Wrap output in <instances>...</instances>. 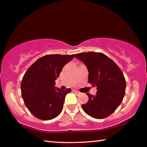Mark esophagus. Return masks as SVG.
I'll list each match as a JSON object with an SVG mask.
<instances>
[{
	"label": "esophagus",
	"mask_w": 147,
	"mask_h": 147,
	"mask_svg": "<svg viewBox=\"0 0 147 147\" xmlns=\"http://www.w3.org/2000/svg\"><path fill=\"white\" fill-rule=\"evenodd\" d=\"M74 92L75 93L76 95H80V91H77V90H74Z\"/></svg>",
	"instance_id": "obj_1"
}]
</instances>
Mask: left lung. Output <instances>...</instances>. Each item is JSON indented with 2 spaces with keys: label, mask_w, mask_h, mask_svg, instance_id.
I'll return each mask as SVG.
<instances>
[{
  "label": "left lung",
  "mask_w": 147,
  "mask_h": 147,
  "mask_svg": "<svg viewBox=\"0 0 147 147\" xmlns=\"http://www.w3.org/2000/svg\"><path fill=\"white\" fill-rule=\"evenodd\" d=\"M76 58L88 67L89 84L97 89L95 96L87 93L89 100L82 105L83 110L91 117H107L119 106L125 96L126 82L122 71L111 59L101 52L79 53Z\"/></svg>",
  "instance_id": "1"
}]
</instances>
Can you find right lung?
<instances>
[{
	"label": "right lung",
	"mask_w": 147,
	"mask_h": 147,
	"mask_svg": "<svg viewBox=\"0 0 147 147\" xmlns=\"http://www.w3.org/2000/svg\"><path fill=\"white\" fill-rule=\"evenodd\" d=\"M75 54L46 55L28 69L21 82V93L25 105L36 117L48 121L58 117L63 109L65 97L71 89L55 87L63 66Z\"/></svg>",
	"instance_id": "right-lung-1"
}]
</instances>
